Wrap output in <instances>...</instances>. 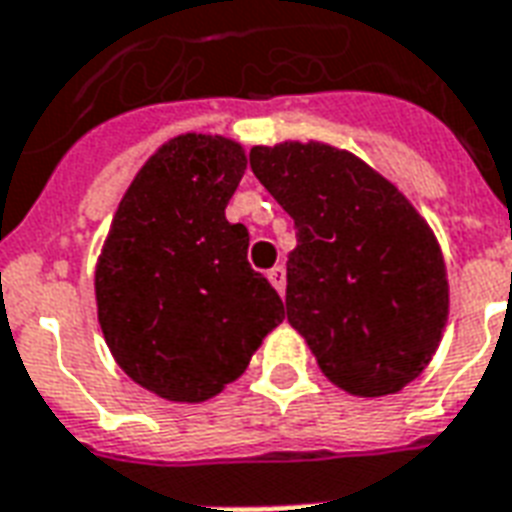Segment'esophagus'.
<instances>
[{
    "instance_id": "esophagus-1",
    "label": "esophagus",
    "mask_w": 512,
    "mask_h": 512,
    "mask_svg": "<svg viewBox=\"0 0 512 512\" xmlns=\"http://www.w3.org/2000/svg\"><path fill=\"white\" fill-rule=\"evenodd\" d=\"M268 282L276 287V293L285 295V285H287V276H285V266H274L268 271Z\"/></svg>"
}]
</instances>
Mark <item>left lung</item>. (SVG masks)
<instances>
[{
  "label": "left lung",
  "mask_w": 512,
  "mask_h": 512,
  "mask_svg": "<svg viewBox=\"0 0 512 512\" xmlns=\"http://www.w3.org/2000/svg\"><path fill=\"white\" fill-rule=\"evenodd\" d=\"M249 165L295 222L287 323L342 391L399 393L429 366L448 323V274L426 219L328 143L255 146Z\"/></svg>",
  "instance_id": "left-lung-1"
}]
</instances>
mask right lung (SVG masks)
Masks as SVG:
<instances>
[{
	"label": "right lung",
	"instance_id": "obj_1",
	"mask_svg": "<svg viewBox=\"0 0 512 512\" xmlns=\"http://www.w3.org/2000/svg\"><path fill=\"white\" fill-rule=\"evenodd\" d=\"M246 170L241 143L187 132L138 170L94 271L113 358L168 401H206L238 380L285 306L225 219Z\"/></svg>",
	"mask_w": 512,
	"mask_h": 512
}]
</instances>
